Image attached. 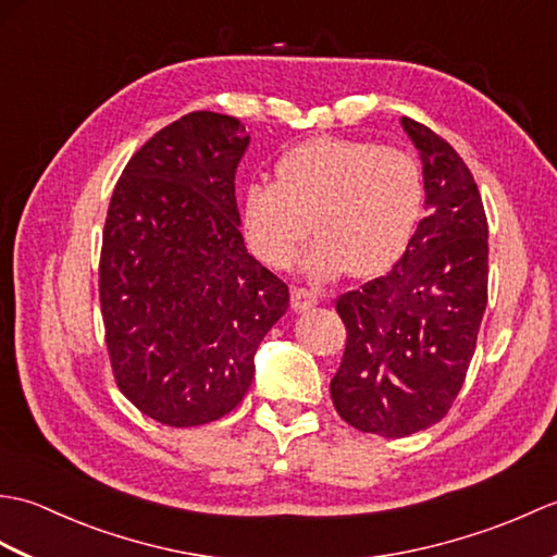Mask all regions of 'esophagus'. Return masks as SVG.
<instances>
[{
    "label": "esophagus",
    "mask_w": 557,
    "mask_h": 557,
    "mask_svg": "<svg viewBox=\"0 0 557 557\" xmlns=\"http://www.w3.org/2000/svg\"><path fill=\"white\" fill-rule=\"evenodd\" d=\"M315 304H318V292L306 289V287L292 289V309L294 311H309Z\"/></svg>",
    "instance_id": "1"
}]
</instances>
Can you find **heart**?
<instances>
[{
  "label": "heart",
  "mask_w": 557,
  "mask_h": 557,
  "mask_svg": "<svg viewBox=\"0 0 557 557\" xmlns=\"http://www.w3.org/2000/svg\"><path fill=\"white\" fill-rule=\"evenodd\" d=\"M423 174L401 148L363 138L315 136L282 152L275 184L253 182L242 198L251 251L287 265L311 232L304 268L313 277L347 270L377 277L405 256L423 212Z\"/></svg>",
  "instance_id": "heart-1"
}]
</instances>
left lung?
<instances>
[{"label": "left lung", "mask_w": 557, "mask_h": 557, "mask_svg": "<svg viewBox=\"0 0 557 557\" xmlns=\"http://www.w3.org/2000/svg\"><path fill=\"white\" fill-rule=\"evenodd\" d=\"M423 162L425 218L395 268L342 294L347 347L330 381L354 429L405 437L441 421L474 357L488 301V222L457 150L401 116Z\"/></svg>", "instance_id": "left-lung-1"}]
</instances>
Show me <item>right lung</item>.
<instances>
[{
  "label": "right lung",
  "mask_w": 557,
  "mask_h": 557,
  "mask_svg": "<svg viewBox=\"0 0 557 557\" xmlns=\"http://www.w3.org/2000/svg\"><path fill=\"white\" fill-rule=\"evenodd\" d=\"M239 120L191 112L128 160L108 208L100 309L116 387L174 429L222 419L253 381L289 289L246 251L234 174Z\"/></svg>",
  "instance_id": "right-lung-1"
}]
</instances>
